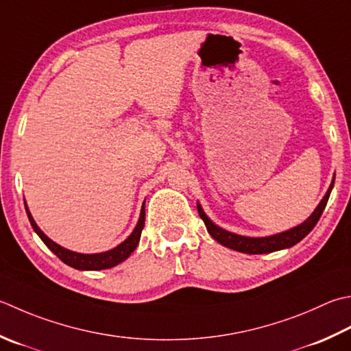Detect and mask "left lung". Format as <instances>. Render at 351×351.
<instances>
[{"mask_svg":"<svg viewBox=\"0 0 351 351\" xmlns=\"http://www.w3.org/2000/svg\"><path fill=\"white\" fill-rule=\"evenodd\" d=\"M333 184H335V178L332 180V184L330 187H328L327 193L318 204V207L315 208V211L306 219L303 223L293 226L291 230L277 232V234H272V236L248 237V236H240V234H236V232L226 231L221 228L219 225H216L207 215H205V211L199 202H197V213L204 221L205 226H207V231L210 232V236L215 239L216 242L226 246V248L243 252V254H267V252H274L280 250H287L291 248V246L301 242V240H303L308 232L313 230V226L317 225L322 211L326 208L328 196L332 193Z\"/></svg>","mask_w":351,"mask_h":351,"instance_id":"left-lung-1","label":"left lung"}]
</instances>
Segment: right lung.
Here are the masks:
<instances>
[{
  "instance_id": "obj_1",
  "label": "right lung",
  "mask_w": 351,
  "mask_h": 351,
  "mask_svg": "<svg viewBox=\"0 0 351 351\" xmlns=\"http://www.w3.org/2000/svg\"><path fill=\"white\" fill-rule=\"evenodd\" d=\"M144 204L141 205V213H140V219L136 222V226L134 228V231L130 232L128 236V239L123 240L120 245H117L115 248L105 251V252H97V254H82V252H75L71 250H66L64 246L58 245L56 242L44 234V231L39 228L38 223L34 222V219L32 216V213L27 207V202L24 201L25 205V211L27 216H29V221L33 226V230L36 234L40 237V240L47 245V248L50 250L51 252L56 254V256L64 262L65 265L74 267V269L79 271H101V269H109V267H114L125 260L135 251L136 246L140 243V237H141V231L144 228V219H146V210H144Z\"/></svg>"
}]
</instances>
